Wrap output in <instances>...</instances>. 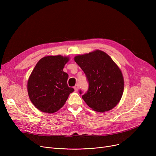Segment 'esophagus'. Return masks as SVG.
Here are the masks:
<instances>
[{
  "label": "esophagus",
  "mask_w": 156,
  "mask_h": 156,
  "mask_svg": "<svg viewBox=\"0 0 156 156\" xmlns=\"http://www.w3.org/2000/svg\"><path fill=\"white\" fill-rule=\"evenodd\" d=\"M74 89H75V90L76 92H78V85H76V86H75V87H74Z\"/></svg>",
  "instance_id": "obj_1"
}]
</instances>
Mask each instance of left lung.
Segmentation results:
<instances>
[{"mask_svg": "<svg viewBox=\"0 0 156 156\" xmlns=\"http://www.w3.org/2000/svg\"><path fill=\"white\" fill-rule=\"evenodd\" d=\"M74 60L88 81V90L82 99L89 107L104 112L117 105L123 94L125 82L120 68L111 57L104 51L95 50L78 55Z\"/></svg>", "mask_w": 156, "mask_h": 156, "instance_id": "obj_1", "label": "left lung"}]
</instances>
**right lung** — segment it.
Returning a JSON list of instances; mask_svg holds the SVG:
<instances>
[{"instance_id":"right-lung-1","label":"right lung","mask_w":156,"mask_h":156,"mask_svg":"<svg viewBox=\"0 0 156 156\" xmlns=\"http://www.w3.org/2000/svg\"><path fill=\"white\" fill-rule=\"evenodd\" d=\"M69 61L67 56L47 55L37 63L27 83L30 99L39 111L54 113L59 110L74 89L67 84L68 75L63 71Z\"/></svg>"}]
</instances>
